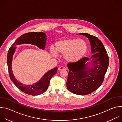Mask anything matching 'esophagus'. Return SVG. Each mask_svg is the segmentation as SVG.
<instances>
[{
    "mask_svg": "<svg viewBox=\"0 0 122 122\" xmlns=\"http://www.w3.org/2000/svg\"><path fill=\"white\" fill-rule=\"evenodd\" d=\"M65 69H66V68L64 66H60L58 68V70L59 71H62V70H65Z\"/></svg>",
    "mask_w": 122,
    "mask_h": 122,
    "instance_id": "obj_1",
    "label": "esophagus"
}]
</instances>
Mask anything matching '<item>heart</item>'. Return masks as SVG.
Instances as JSON below:
<instances>
[{
    "label": "heart",
    "mask_w": 122,
    "mask_h": 122,
    "mask_svg": "<svg viewBox=\"0 0 122 122\" xmlns=\"http://www.w3.org/2000/svg\"><path fill=\"white\" fill-rule=\"evenodd\" d=\"M55 50L51 48V53L55 56L57 54H64L65 60L69 63L80 60L88 51L86 42L77 39H67L60 40L55 43Z\"/></svg>",
    "instance_id": "1"
}]
</instances>
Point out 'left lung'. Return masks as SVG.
<instances>
[{
    "instance_id": "8db88e82",
    "label": "left lung",
    "mask_w": 122,
    "mask_h": 122,
    "mask_svg": "<svg viewBox=\"0 0 122 122\" xmlns=\"http://www.w3.org/2000/svg\"><path fill=\"white\" fill-rule=\"evenodd\" d=\"M80 34L88 38L91 52L94 54L90 58L84 57L77 62L67 65L69 71L66 84L67 89L71 93L86 95L95 91L102 83L109 58L103 43L97 37L88 33ZM88 63L92 65V68L87 66Z\"/></svg>"
}]
</instances>
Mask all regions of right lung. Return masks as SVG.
Here are the masks:
<instances>
[{"label": "right lung", "instance_id": "right-lung-1", "mask_svg": "<svg viewBox=\"0 0 122 122\" xmlns=\"http://www.w3.org/2000/svg\"><path fill=\"white\" fill-rule=\"evenodd\" d=\"M47 36L43 32H29L25 33L17 39L10 48L7 56V64L10 80L20 90L25 94L37 96L44 93L48 89L51 78L57 72V67L48 71L37 83L31 85H25L17 81L12 72L11 63L12 56L15 53V46L22 44H31L36 45L41 49H44Z\"/></svg>", "mask_w": 122, "mask_h": 122}]
</instances>
